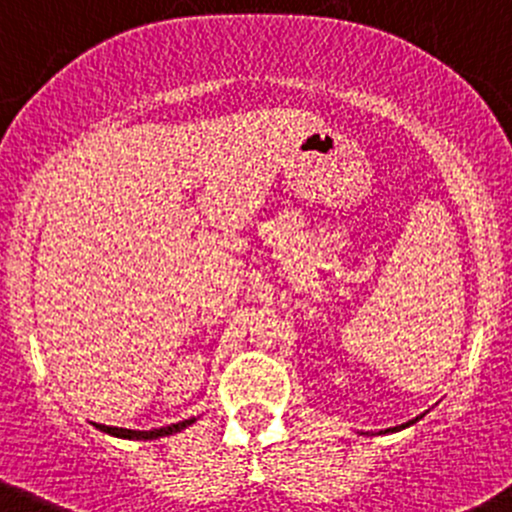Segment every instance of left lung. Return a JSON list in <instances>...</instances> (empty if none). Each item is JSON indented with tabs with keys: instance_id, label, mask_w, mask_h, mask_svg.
Here are the masks:
<instances>
[{
	"instance_id": "obj_1",
	"label": "left lung",
	"mask_w": 512,
	"mask_h": 512,
	"mask_svg": "<svg viewBox=\"0 0 512 512\" xmlns=\"http://www.w3.org/2000/svg\"><path fill=\"white\" fill-rule=\"evenodd\" d=\"M406 426H411V423H406Z\"/></svg>"
}]
</instances>
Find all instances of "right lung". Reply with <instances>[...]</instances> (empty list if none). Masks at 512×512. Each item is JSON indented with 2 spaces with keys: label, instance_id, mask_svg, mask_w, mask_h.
Returning <instances> with one entry per match:
<instances>
[{
  "label": "right lung",
  "instance_id": "right-lung-1",
  "mask_svg": "<svg viewBox=\"0 0 512 512\" xmlns=\"http://www.w3.org/2000/svg\"><path fill=\"white\" fill-rule=\"evenodd\" d=\"M195 418H188V421H180V423H170V426H163V428H153V431H131V428H116V426H98L101 431L111 433V436H118V438H136V441H153V438H160V436H170V433H178L183 431L185 426H190Z\"/></svg>",
  "mask_w": 512,
  "mask_h": 512
}]
</instances>
